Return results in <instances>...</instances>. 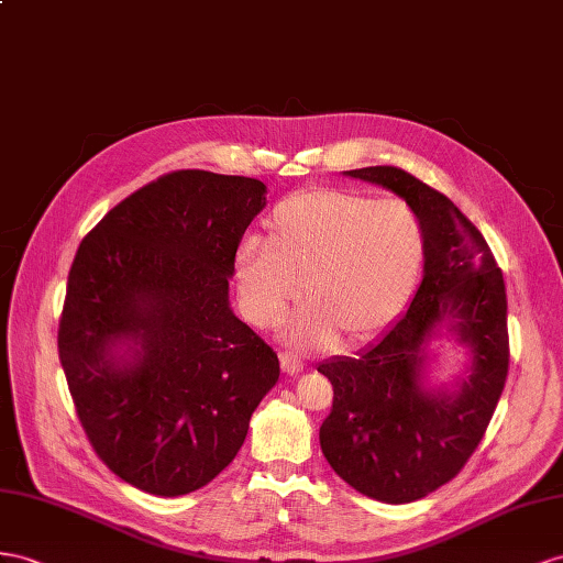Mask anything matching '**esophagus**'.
<instances>
[{
	"label": "esophagus",
	"mask_w": 563,
	"mask_h": 563,
	"mask_svg": "<svg viewBox=\"0 0 563 563\" xmlns=\"http://www.w3.org/2000/svg\"><path fill=\"white\" fill-rule=\"evenodd\" d=\"M280 366L287 376H297V373H301V368H305V364H301L295 354H287V352L280 354Z\"/></svg>",
	"instance_id": "34e87169"
}]
</instances>
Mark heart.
I'll list each match as a JSON object with an SVG mask.
<instances>
[{"label": "heart", "mask_w": 563, "mask_h": 563, "mask_svg": "<svg viewBox=\"0 0 563 563\" xmlns=\"http://www.w3.org/2000/svg\"><path fill=\"white\" fill-rule=\"evenodd\" d=\"M423 258V223L407 201L309 190L273 209L268 238L240 240L233 271L254 325L280 323L307 292L290 338L330 347L340 335L358 342L390 323L419 283Z\"/></svg>", "instance_id": "1"}]
</instances>
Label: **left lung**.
<instances>
[{
	"instance_id": "left-lung-1",
	"label": "left lung",
	"mask_w": 563,
	"mask_h": 563,
	"mask_svg": "<svg viewBox=\"0 0 563 563\" xmlns=\"http://www.w3.org/2000/svg\"><path fill=\"white\" fill-rule=\"evenodd\" d=\"M344 176L380 185L413 207L426 262L409 309L378 342L319 364L335 393L321 450L356 493L409 504L464 468L493 419L509 371L507 287L481 230L452 199L395 166ZM442 336L470 354L465 376L452 386L429 376V347Z\"/></svg>"
}]
</instances>
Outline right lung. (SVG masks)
<instances>
[{
	"label": "right lung",
	"mask_w": 563,
	"mask_h": 563,
	"mask_svg": "<svg viewBox=\"0 0 563 563\" xmlns=\"http://www.w3.org/2000/svg\"><path fill=\"white\" fill-rule=\"evenodd\" d=\"M256 178L173 170L113 207L68 273L59 358L99 459L142 493L180 497L235 459L278 356L230 309Z\"/></svg>",
	"instance_id": "right-lung-1"
}]
</instances>
